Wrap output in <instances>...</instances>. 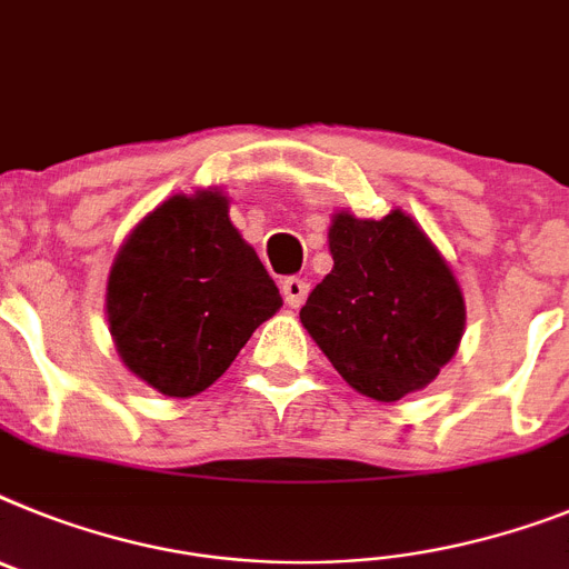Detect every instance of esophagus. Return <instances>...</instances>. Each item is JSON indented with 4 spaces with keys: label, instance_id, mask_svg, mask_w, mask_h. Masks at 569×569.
Listing matches in <instances>:
<instances>
[{
    "label": "esophagus",
    "instance_id": "34e87169",
    "mask_svg": "<svg viewBox=\"0 0 569 569\" xmlns=\"http://www.w3.org/2000/svg\"><path fill=\"white\" fill-rule=\"evenodd\" d=\"M310 293V284L305 279H296V276H290V279L281 281V296H284V302L290 305V308H302L305 299H308Z\"/></svg>",
    "mask_w": 569,
    "mask_h": 569
}]
</instances>
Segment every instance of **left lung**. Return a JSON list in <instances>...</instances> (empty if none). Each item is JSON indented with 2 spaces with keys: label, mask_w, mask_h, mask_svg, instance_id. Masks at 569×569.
<instances>
[{
  "label": "left lung",
  "mask_w": 569,
  "mask_h": 569,
  "mask_svg": "<svg viewBox=\"0 0 569 569\" xmlns=\"http://www.w3.org/2000/svg\"><path fill=\"white\" fill-rule=\"evenodd\" d=\"M328 250L333 270L299 310L305 331L359 395L397 402L423 391L466 328L463 290L443 252L400 207L382 218L333 212Z\"/></svg>",
  "instance_id": "obj_1"
}]
</instances>
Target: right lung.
Returning a JSON list of instances; mask_svg holds the SVG:
<instances>
[{
    "mask_svg": "<svg viewBox=\"0 0 569 569\" xmlns=\"http://www.w3.org/2000/svg\"><path fill=\"white\" fill-rule=\"evenodd\" d=\"M279 308L276 281L230 221V198L212 187L146 212L106 281L123 366L174 400L207 391Z\"/></svg>",
    "mask_w": 569,
    "mask_h": 569,
    "instance_id": "right-lung-1",
    "label": "right lung"
}]
</instances>
